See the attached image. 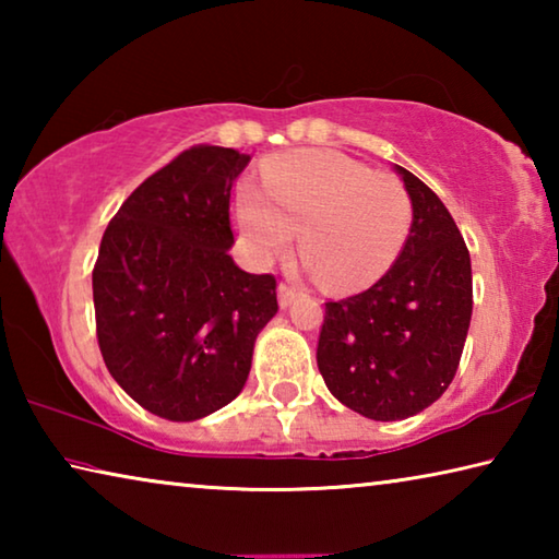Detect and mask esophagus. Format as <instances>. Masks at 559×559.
Returning a JSON list of instances; mask_svg holds the SVG:
<instances>
[{
    "instance_id": "34e87169",
    "label": "esophagus",
    "mask_w": 559,
    "mask_h": 559,
    "mask_svg": "<svg viewBox=\"0 0 559 559\" xmlns=\"http://www.w3.org/2000/svg\"><path fill=\"white\" fill-rule=\"evenodd\" d=\"M296 298H298V290L286 286V283H281V286H278V306L281 308H288Z\"/></svg>"
}]
</instances>
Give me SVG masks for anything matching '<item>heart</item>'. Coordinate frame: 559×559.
<instances>
[{
  "mask_svg": "<svg viewBox=\"0 0 559 559\" xmlns=\"http://www.w3.org/2000/svg\"><path fill=\"white\" fill-rule=\"evenodd\" d=\"M263 197L236 189L234 226L251 261L269 263L300 231L302 266L335 293L374 286L394 266L412 229L402 179L333 150H296L261 167Z\"/></svg>",
  "mask_w": 559,
  "mask_h": 559,
  "instance_id": "1",
  "label": "heart"
}]
</instances>
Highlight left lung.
Masks as SVG:
<instances>
[{"label":"left lung","mask_w":559,"mask_h":559,"mask_svg":"<svg viewBox=\"0 0 559 559\" xmlns=\"http://www.w3.org/2000/svg\"><path fill=\"white\" fill-rule=\"evenodd\" d=\"M412 229L372 288L325 302L318 370L330 394L374 421H400L449 390L473 313L466 241L447 206L409 169Z\"/></svg>","instance_id":"8db88e82"}]
</instances>
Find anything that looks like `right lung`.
Here are the masks:
<instances>
[{"mask_svg":"<svg viewBox=\"0 0 559 559\" xmlns=\"http://www.w3.org/2000/svg\"><path fill=\"white\" fill-rule=\"evenodd\" d=\"M249 155L185 150L132 192L103 234L93 306L103 359L150 414L194 421L239 396L278 313L276 278L229 249V200Z\"/></svg>","mask_w":559,"mask_h":559,"instance_id":"1","label":"right lung"}]
</instances>
